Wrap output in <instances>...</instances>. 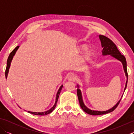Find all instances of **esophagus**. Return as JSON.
Returning <instances> with one entry per match:
<instances>
[{"label": "esophagus", "instance_id": "obj_1", "mask_svg": "<svg viewBox=\"0 0 134 134\" xmlns=\"http://www.w3.org/2000/svg\"><path fill=\"white\" fill-rule=\"evenodd\" d=\"M76 79V76L73 74H71L69 76H68V80L69 81H75Z\"/></svg>", "mask_w": 134, "mask_h": 134}]
</instances>
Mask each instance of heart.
<instances>
[{"mask_svg": "<svg viewBox=\"0 0 134 134\" xmlns=\"http://www.w3.org/2000/svg\"><path fill=\"white\" fill-rule=\"evenodd\" d=\"M85 48H86V45H81V47H80V49L81 50H83V49H85ZM92 56H93V52H92V51L91 50H88V51H86V53H85V58L86 59H89Z\"/></svg>", "mask_w": 134, "mask_h": 134, "instance_id": "1", "label": "heart"}]
</instances>
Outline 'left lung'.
<instances>
[{
    "mask_svg": "<svg viewBox=\"0 0 134 134\" xmlns=\"http://www.w3.org/2000/svg\"><path fill=\"white\" fill-rule=\"evenodd\" d=\"M99 38L100 40L101 43V46L103 48L102 51V55L103 56H106V55H110L111 56L113 57V58L118 59V60L120 61L121 62L122 64H123V67L124 69V71L125 72V74L127 77V81L126 82V86L124 87V92L125 90H126L127 85V82H128V74H127V62L126 58L122 55L121 53L119 52L118 50L117 47L115 44L114 42H113L111 40H110L109 38L107 37L104 36L102 35H99ZM77 95L79 99V104H80V106L81 108L84 112L88 113V114L91 115H104L106 114V113H110L112 111L114 110L116 107H118L119 105V102H120L121 99L119 100L117 104H116L115 106H113L112 108L108 109L107 110L105 111H98V110H91L89 108H88L86 105H85L83 98H82V92L81 89H79V85H77Z\"/></svg>",
    "mask_w": 134,
    "mask_h": 134,
    "instance_id": "8db88e82",
    "label": "left lung"
}]
</instances>
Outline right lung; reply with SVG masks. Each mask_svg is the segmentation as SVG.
I'll list each match as a JSON object with an SVG mask.
<instances>
[{
	"label": "right lung",
	"instance_id": "1",
	"mask_svg": "<svg viewBox=\"0 0 134 134\" xmlns=\"http://www.w3.org/2000/svg\"><path fill=\"white\" fill-rule=\"evenodd\" d=\"M19 46H17L15 49H14L12 52H11L9 56H8V58L7 59V66H6V69H5V78L7 79V75H8V71H9V69L10 67V65H11V61H12V60L13 59V57L15 55V54L16 53V52L18 50V49L19 48ZM63 86V85H62V86L59 87V89L58 91V92H57L56 94V101H55V103L54 104L53 106L49 109V110H48L47 111H45V112H30V111H28V112L31 113V114H33V115H41V116H44V115H47L48 114H49L51 112H52V111L53 110V109H55L56 106V103L57 102H58V98H59V94L60 93V92L62 90V89Z\"/></svg>",
	"mask_w": 134,
	"mask_h": 134
}]
</instances>
